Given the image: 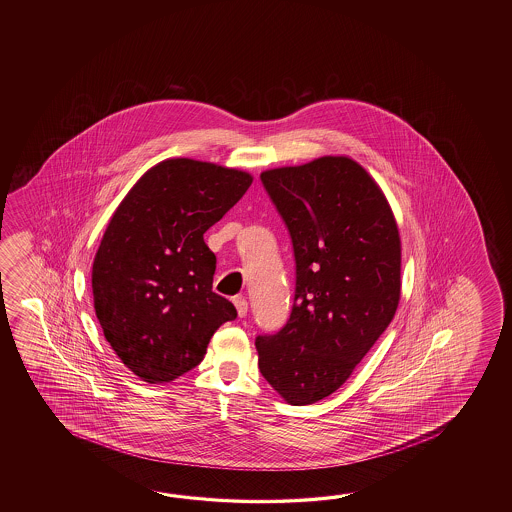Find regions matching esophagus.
I'll list each match as a JSON object with an SVG mask.
<instances>
[{"label":"esophagus","instance_id":"esophagus-1","mask_svg":"<svg viewBox=\"0 0 512 512\" xmlns=\"http://www.w3.org/2000/svg\"><path fill=\"white\" fill-rule=\"evenodd\" d=\"M234 305H236L238 315H240L241 318L247 315V311H249V304H247V300H245L243 296H236V298H234Z\"/></svg>","mask_w":512,"mask_h":512}]
</instances>
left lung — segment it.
I'll return each instance as SVG.
<instances>
[{
	"label": "left lung",
	"instance_id": "obj_1",
	"mask_svg": "<svg viewBox=\"0 0 512 512\" xmlns=\"http://www.w3.org/2000/svg\"><path fill=\"white\" fill-rule=\"evenodd\" d=\"M293 241L287 324L256 337L265 381L294 406L337 392L390 326L401 298V238L371 175L320 157L260 175Z\"/></svg>",
	"mask_w": 512,
	"mask_h": 512
}]
</instances>
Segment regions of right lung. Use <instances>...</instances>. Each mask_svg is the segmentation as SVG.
<instances>
[{
  "label": "right lung",
  "instance_id": "add662e5",
  "mask_svg": "<svg viewBox=\"0 0 512 512\" xmlns=\"http://www.w3.org/2000/svg\"><path fill=\"white\" fill-rule=\"evenodd\" d=\"M252 175L194 159L155 164L122 199L100 241L91 287L109 346L142 381L196 368L238 313L212 291L203 234L240 201Z\"/></svg>",
  "mask_w": 512,
  "mask_h": 512
}]
</instances>
